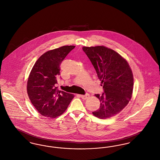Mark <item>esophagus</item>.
I'll return each mask as SVG.
<instances>
[{
  "label": "esophagus",
  "mask_w": 160,
  "mask_h": 160,
  "mask_svg": "<svg viewBox=\"0 0 160 160\" xmlns=\"http://www.w3.org/2000/svg\"><path fill=\"white\" fill-rule=\"evenodd\" d=\"M89 96H90V95H89V93H86V95H80L81 98L83 99H88V98L89 97Z\"/></svg>",
  "instance_id": "34e87169"
}]
</instances>
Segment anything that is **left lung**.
Segmentation results:
<instances>
[{
	"mask_svg": "<svg viewBox=\"0 0 160 160\" xmlns=\"http://www.w3.org/2000/svg\"><path fill=\"white\" fill-rule=\"evenodd\" d=\"M82 48L103 84L104 93L95 95L100 106L92 114L101 119L114 116L127 106L132 97L134 78L129 64L122 56L105 46Z\"/></svg>",
	"mask_w": 160,
	"mask_h": 160,
	"instance_id": "left-lung-1",
	"label": "left lung"
}]
</instances>
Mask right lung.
<instances>
[{
  "instance_id": "right-lung-1",
  "label": "right lung",
  "mask_w": 160,
  "mask_h": 160,
  "mask_svg": "<svg viewBox=\"0 0 160 160\" xmlns=\"http://www.w3.org/2000/svg\"><path fill=\"white\" fill-rule=\"evenodd\" d=\"M74 46H65L41 55L31 70L27 91L32 104L44 116L55 118L63 114L74 95L56 87L60 65Z\"/></svg>"
}]
</instances>
